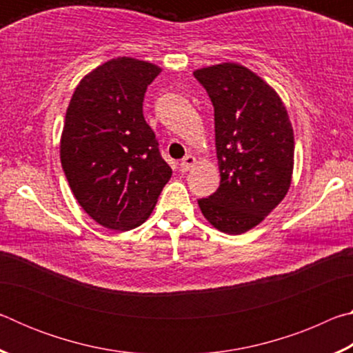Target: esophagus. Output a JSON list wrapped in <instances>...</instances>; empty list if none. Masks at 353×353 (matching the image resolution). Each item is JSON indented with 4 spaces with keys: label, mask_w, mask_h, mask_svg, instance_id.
Here are the masks:
<instances>
[{
    "label": "esophagus",
    "mask_w": 353,
    "mask_h": 353,
    "mask_svg": "<svg viewBox=\"0 0 353 353\" xmlns=\"http://www.w3.org/2000/svg\"><path fill=\"white\" fill-rule=\"evenodd\" d=\"M194 162H196V160H194L193 155H185V157L182 159V162H181V171L182 172L190 171V168L194 165Z\"/></svg>",
    "instance_id": "obj_1"
}]
</instances>
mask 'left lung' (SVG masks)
I'll return each mask as SVG.
<instances>
[{"mask_svg":"<svg viewBox=\"0 0 353 353\" xmlns=\"http://www.w3.org/2000/svg\"><path fill=\"white\" fill-rule=\"evenodd\" d=\"M214 109L218 190L198 201L225 234L260 224L288 193L294 135L282 99L252 71L221 63L194 71Z\"/></svg>","mask_w":353,"mask_h":353,"instance_id":"8db88e82","label":"left lung"}]
</instances>
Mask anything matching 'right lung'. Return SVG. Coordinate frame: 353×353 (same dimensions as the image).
<instances>
[{
    "mask_svg": "<svg viewBox=\"0 0 353 353\" xmlns=\"http://www.w3.org/2000/svg\"><path fill=\"white\" fill-rule=\"evenodd\" d=\"M159 73L152 63L112 59L79 82L65 115L63 172L79 205L107 229L145 223L172 174L143 117Z\"/></svg>",
    "mask_w": 353,
    "mask_h": 353,
    "instance_id": "1",
    "label": "right lung"
}]
</instances>
